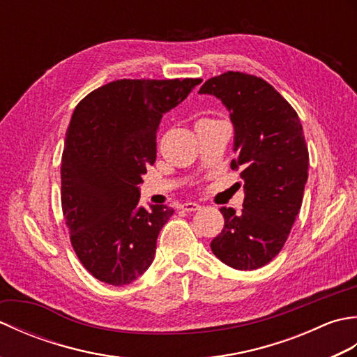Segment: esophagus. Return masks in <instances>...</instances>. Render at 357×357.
I'll return each instance as SVG.
<instances>
[{"instance_id":"34e87169","label":"esophagus","mask_w":357,"mask_h":357,"mask_svg":"<svg viewBox=\"0 0 357 357\" xmlns=\"http://www.w3.org/2000/svg\"><path fill=\"white\" fill-rule=\"evenodd\" d=\"M181 208L185 210V211H196V210L201 208V206H199V204H196V202H184L183 206H181Z\"/></svg>"}]
</instances>
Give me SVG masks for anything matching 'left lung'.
Returning a JSON list of instances; mask_svg holds the SVG:
<instances>
[{
    "label": "left lung",
    "mask_w": 357,
    "mask_h": 357,
    "mask_svg": "<svg viewBox=\"0 0 357 357\" xmlns=\"http://www.w3.org/2000/svg\"><path fill=\"white\" fill-rule=\"evenodd\" d=\"M199 93L221 100L234 128L231 169H241L239 213L221 207L224 229L211 252L236 270L268 264L290 234L308 178V149L298 113L262 78L227 72L204 82Z\"/></svg>",
    "instance_id": "8db88e82"
}]
</instances>
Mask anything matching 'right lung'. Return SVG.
<instances>
[{
    "label": "right lung",
    "mask_w": 357,
    "mask_h": 357,
    "mask_svg": "<svg viewBox=\"0 0 357 357\" xmlns=\"http://www.w3.org/2000/svg\"><path fill=\"white\" fill-rule=\"evenodd\" d=\"M185 79H118L75 109L61 161V206L72 247L90 275L126 285L153 262L156 239L173 215L139 206V184L156 161L164 113L199 84Z\"/></svg>",
    "instance_id": "obj_1"
}]
</instances>
